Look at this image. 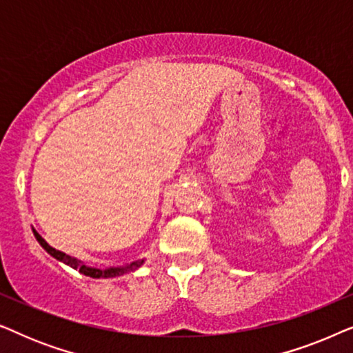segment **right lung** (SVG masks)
<instances>
[{
    "mask_svg": "<svg viewBox=\"0 0 353 353\" xmlns=\"http://www.w3.org/2000/svg\"><path fill=\"white\" fill-rule=\"evenodd\" d=\"M33 234H35L37 241L41 244V248L45 249L48 254H51L54 259L67 263L72 268L79 270L80 273H83L85 276H90V278H114V276H120V274H123V273H127V272H133V270H137L139 265L143 263V260H141V262H133V263H130V265H127V267H123V268H108V270L91 268V267H86V265L79 262V260H77V259H72L70 255H65L64 252H61V250H56L54 248H51V245L48 244L46 241L43 239L40 234L37 233L35 230H33Z\"/></svg>",
    "mask_w": 353,
    "mask_h": 353,
    "instance_id": "add662e5",
    "label": "right lung"
}]
</instances>
